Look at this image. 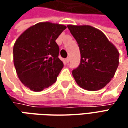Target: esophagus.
Here are the masks:
<instances>
[{
  "label": "esophagus",
  "instance_id": "1",
  "mask_svg": "<svg viewBox=\"0 0 128 128\" xmlns=\"http://www.w3.org/2000/svg\"><path fill=\"white\" fill-rule=\"evenodd\" d=\"M66 62L67 63H68L70 62V58H67L66 59Z\"/></svg>",
  "mask_w": 128,
  "mask_h": 128
}]
</instances>
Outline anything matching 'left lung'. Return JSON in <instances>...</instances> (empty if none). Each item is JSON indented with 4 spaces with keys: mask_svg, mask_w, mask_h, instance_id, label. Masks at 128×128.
<instances>
[{
    "mask_svg": "<svg viewBox=\"0 0 128 128\" xmlns=\"http://www.w3.org/2000/svg\"><path fill=\"white\" fill-rule=\"evenodd\" d=\"M80 51V66L72 73L77 84L90 91L100 90L114 77L119 52L101 30L90 26L68 25Z\"/></svg>",
    "mask_w": 128,
    "mask_h": 128,
    "instance_id": "8db88e82",
    "label": "left lung"
}]
</instances>
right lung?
I'll return each instance as SVG.
<instances>
[{
  "label": "right lung",
  "instance_id": "right-lung-1",
  "mask_svg": "<svg viewBox=\"0 0 128 128\" xmlns=\"http://www.w3.org/2000/svg\"><path fill=\"white\" fill-rule=\"evenodd\" d=\"M66 26L40 22L26 30L13 46V62L18 78L30 90L40 92L56 81L63 62L56 42Z\"/></svg>",
  "mask_w": 128,
  "mask_h": 128
}]
</instances>
